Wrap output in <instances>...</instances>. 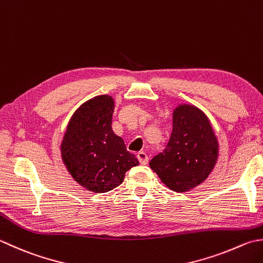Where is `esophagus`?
Wrapping results in <instances>:
<instances>
[{"mask_svg": "<svg viewBox=\"0 0 263 263\" xmlns=\"http://www.w3.org/2000/svg\"><path fill=\"white\" fill-rule=\"evenodd\" d=\"M137 157L139 159V162H140L141 164H147L148 162V156L147 154L145 152H139L137 153Z\"/></svg>", "mask_w": 263, "mask_h": 263, "instance_id": "obj_1", "label": "esophagus"}]
</instances>
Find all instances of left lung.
<instances>
[{
	"mask_svg": "<svg viewBox=\"0 0 263 263\" xmlns=\"http://www.w3.org/2000/svg\"><path fill=\"white\" fill-rule=\"evenodd\" d=\"M219 157V141L203 110L190 104L173 109V128L166 149L149 165L173 192L186 193L199 186Z\"/></svg>",
	"mask_w": 263,
	"mask_h": 263,
	"instance_id": "1",
	"label": "left lung"
}]
</instances>
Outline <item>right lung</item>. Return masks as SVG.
Instances as JSON below:
<instances>
[{
	"instance_id": "obj_1",
	"label": "right lung",
	"mask_w": 263,
	"mask_h": 263,
	"mask_svg": "<svg viewBox=\"0 0 263 263\" xmlns=\"http://www.w3.org/2000/svg\"><path fill=\"white\" fill-rule=\"evenodd\" d=\"M115 101L96 96L71 115L60 143L61 159L75 181L92 193H107L123 182L127 170L139 164L124 140L111 128Z\"/></svg>"
}]
</instances>
